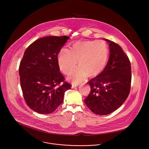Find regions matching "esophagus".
<instances>
[{
  "label": "esophagus",
  "instance_id": "obj_1",
  "mask_svg": "<svg viewBox=\"0 0 149 149\" xmlns=\"http://www.w3.org/2000/svg\"><path fill=\"white\" fill-rule=\"evenodd\" d=\"M79 85H80V84H79V83H73L72 84V88H74V87H76Z\"/></svg>",
  "mask_w": 149,
  "mask_h": 149
}]
</instances>
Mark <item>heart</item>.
Instances as JSON below:
<instances>
[{"label": "heart", "instance_id": "1", "mask_svg": "<svg viewBox=\"0 0 149 149\" xmlns=\"http://www.w3.org/2000/svg\"><path fill=\"white\" fill-rule=\"evenodd\" d=\"M108 47L102 40L88 41L74 43L72 50L63 48L58 56V64L60 70L68 74L77 65V69L68 76L69 79L76 83L84 80L89 74L96 76L104 69L108 58Z\"/></svg>", "mask_w": 149, "mask_h": 149}]
</instances>
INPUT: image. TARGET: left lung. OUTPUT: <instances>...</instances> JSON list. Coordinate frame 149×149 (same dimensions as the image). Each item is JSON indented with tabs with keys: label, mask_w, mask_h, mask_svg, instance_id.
<instances>
[{
	"label": "left lung",
	"mask_w": 149,
	"mask_h": 149,
	"mask_svg": "<svg viewBox=\"0 0 149 149\" xmlns=\"http://www.w3.org/2000/svg\"><path fill=\"white\" fill-rule=\"evenodd\" d=\"M109 45V57L104 70L89 81L91 91L84 99L94 113L106 115L121 106L130 91L131 68L130 60L122 47L103 39Z\"/></svg>",
	"instance_id": "obj_1"
}]
</instances>
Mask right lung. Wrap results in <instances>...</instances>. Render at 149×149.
<instances>
[{
    "label": "right lung",
    "instance_id": "add662e5",
    "mask_svg": "<svg viewBox=\"0 0 149 149\" xmlns=\"http://www.w3.org/2000/svg\"><path fill=\"white\" fill-rule=\"evenodd\" d=\"M69 37L49 36L37 40L25 50L19 73L27 106L41 114L53 112L64 101L70 85L60 72L58 54ZM61 82L63 85L58 86Z\"/></svg>",
    "mask_w": 149,
    "mask_h": 149
}]
</instances>
